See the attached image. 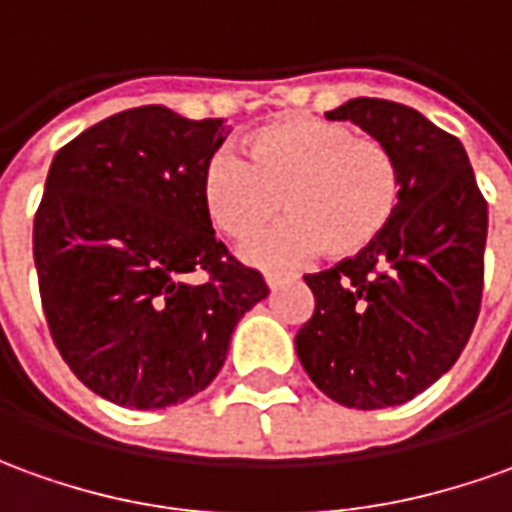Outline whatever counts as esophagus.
<instances>
[{
  "instance_id": "34e87169",
  "label": "esophagus",
  "mask_w": 512,
  "mask_h": 512,
  "mask_svg": "<svg viewBox=\"0 0 512 512\" xmlns=\"http://www.w3.org/2000/svg\"><path fill=\"white\" fill-rule=\"evenodd\" d=\"M288 280H294L291 271H266V283H269V288H277V285L288 283Z\"/></svg>"
}]
</instances>
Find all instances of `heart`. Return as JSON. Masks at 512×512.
Instances as JSON below:
<instances>
[{"mask_svg":"<svg viewBox=\"0 0 512 512\" xmlns=\"http://www.w3.org/2000/svg\"><path fill=\"white\" fill-rule=\"evenodd\" d=\"M204 207L229 241L246 243L277 221L291 224L255 243V263L322 255L353 260L387 235L401 207L395 156L373 134L314 114H294L243 139V162L215 154L201 182Z\"/></svg>","mask_w":512,"mask_h":512,"instance_id":"heart-1","label":"heart"}]
</instances>
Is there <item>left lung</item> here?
I'll use <instances>...</instances> for the list:
<instances>
[{
    "label": "left lung",
    "mask_w": 512,
    "mask_h": 512,
    "mask_svg": "<svg viewBox=\"0 0 512 512\" xmlns=\"http://www.w3.org/2000/svg\"><path fill=\"white\" fill-rule=\"evenodd\" d=\"M328 120H353L387 145L401 173V207L373 249L305 274L316 305L297 333V356L342 406H398L448 373L471 339L488 201L460 139L420 111L356 97Z\"/></svg>",
    "instance_id": "left-lung-1"
}]
</instances>
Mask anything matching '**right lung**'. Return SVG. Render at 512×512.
<instances>
[{
	"instance_id": "obj_1",
	"label": "right lung",
	"mask_w": 512,
	"mask_h": 512,
	"mask_svg": "<svg viewBox=\"0 0 512 512\" xmlns=\"http://www.w3.org/2000/svg\"><path fill=\"white\" fill-rule=\"evenodd\" d=\"M221 142L224 120L139 106L52 159L33 221L41 308L69 370L117 406L165 409L210 387L238 319L269 297L204 207Z\"/></svg>"
}]
</instances>
